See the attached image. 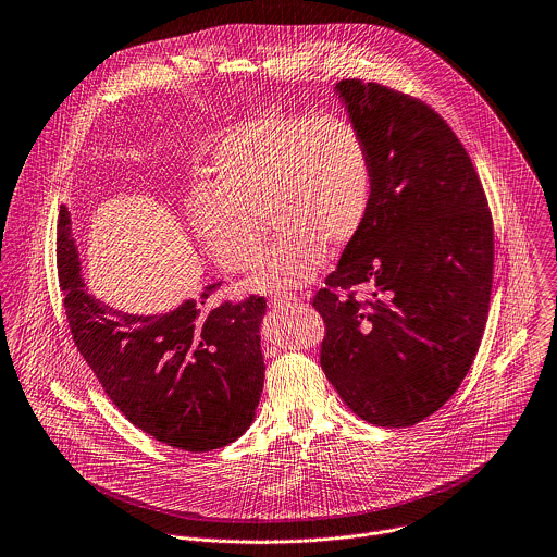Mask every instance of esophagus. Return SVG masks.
I'll return each instance as SVG.
<instances>
[{
	"label": "esophagus",
	"instance_id": "obj_1",
	"mask_svg": "<svg viewBox=\"0 0 557 557\" xmlns=\"http://www.w3.org/2000/svg\"><path fill=\"white\" fill-rule=\"evenodd\" d=\"M297 301V297L295 295H275V297H271V308H288V306H293Z\"/></svg>",
	"mask_w": 557,
	"mask_h": 557
}]
</instances>
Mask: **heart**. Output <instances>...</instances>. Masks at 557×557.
<instances>
[{"instance_id":"b5f03b06","label":"heart","mask_w":557,"mask_h":557,"mask_svg":"<svg viewBox=\"0 0 557 557\" xmlns=\"http://www.w3.org/2000/svg\"><path fill=\"white\" fill-rule=\"evenodd\" d=\"M212 186L188 199V221L227 271L256 264L267 219L277 234L247 286L282 293L308 284L362 230L373 201V160L343 116L262 112L232 127L210 156Z\"/></svg>"}]
</instances>
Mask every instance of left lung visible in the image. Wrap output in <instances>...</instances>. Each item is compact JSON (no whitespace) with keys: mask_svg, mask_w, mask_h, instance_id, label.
I'll use <instances>...</instances> for the list:
<instances>
[{"mask_svg":"<svg viewBox=\"0 0 557 557\" xmlns=\"http://www.w3.org/2000/svg\"><path fill=\"white\" fill-rule=\"evenodd\" d=\"M334 92L369 145L373 201L314 297L321 369L362 421L410 428L445 406L478 356L493 216L467 149L428 103L360 79Z\"/></svg>","mask_w":557,"mask_h":557,"instance_id":"obj_1","label":"left lung"}]
</instances>
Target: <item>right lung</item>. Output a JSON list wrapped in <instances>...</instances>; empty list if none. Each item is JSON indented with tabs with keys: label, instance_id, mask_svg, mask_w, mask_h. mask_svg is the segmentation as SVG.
I'll use <instances>...</instances> for the list:
<instances>
[{
	"label": "right lung",
	"instance_id": "obj_1",
	"mask_svg": "<svg viewBox=\"0 0 557 557\" xmlns=\"http://www.w3.org/2000/svg\"><path fill=\"white\" fill-rule=\"evenodd\" d=\"M55 256L73 341L132 425L193 454L225 447L249 430L264 382V297L208 308L221 286L212 282L164 314L116 310L84 284L66 206Z\"/></svg>",
	"mask_w": 557,
	"mask_h": 557
}]
</instances>
